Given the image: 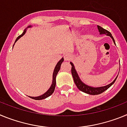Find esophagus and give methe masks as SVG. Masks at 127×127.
Returning <instances> with one entry per match:
<instances>
[{
	"mask_svg": "<svg viewBox=\"0 0 127 127\" xmlns=\"http://www.w3.org/2000/svg\"><path fill=\"white\" fill-rule=\"evenodd\" d=\"M72 57L70 55H69V54H67V55H65L64 56V60L65 61H69V60L71 59Z\"/></svg>",
	"mask_w": 127,
	"mask_h": 127,
	"instance_id": "34e87169",
	"label": "esophagus"
}]
</instances>
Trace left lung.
Here are the masks:
<instances>
[{
    "mask_svg": "<svg viewBox=\"0 0 127 127\" xmlns=\"http://www.w3.org/2000/svg\"><path fill=\"white\" fill-rule=\"evenodd\" d=\"M97 29L98 30V32H100V34H105L106 35H108V36H110L113 39V42L115 44V41H114V38L112 36L111 33H110L109 31H107V30L103 29L102 27H101L100 26L97 25ZM70 65H72L71 68V73L72 75V77H73L74 81L75 84H76V86L77 87V88L81 90L83 92H85L86 94H88L89 95H98V94H100L102 93H103L104 92H105L106 90L108 89L110 86L113 85L114 84V83L115 82L116 79H117L118 76H116V77L114 79V80L113 81L112 83H111L109 85H106V86H100V87H92V86H90L86 85V84H85L79 78V76L77 74V72H76V69H75V67L74 64L72 62H70Z\"/></svg>",
    "mask_w": 127,
    "mask_h": 127,
    "instance_id": "left-lung-1",
    "label": "left lung"
}]
</instances>
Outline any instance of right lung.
Listing matches in <instances>:
<instances>
[{
	"label": "right lung",
	"instance_id": "1",
	"mask_svg": "<svg viewBox=\"0 0 127 127\" xmlns=\"http://www.w3.org/2000/svg\"><path fill=\"white\" fill-rule=\"evenodd\" d=\"M30 27H32V26L29 25L27 28H30ZM27 28H26V29H25L24 31H23V32L22 33V35H19V36L18 37L17 39H16L15 42H16V41H17L18 40V39H20V37H21L23 36V35L25 33L26 31H27ZM13 46H14V45H13ZM63 62H64V58H62L61 60H60V61L57 63V65H56L55 67V69H54V71H53V74L52 84H51V86H50V88H49V90L47 91L46 92L44 93L43 95H40V96H38V97H30V96H29V97H30L31 98H33V99H35V100H42V99H44V98L48 97L49 96H50V95H51V94H52L54 92V91H55V86H56V76H57V74H58V71L60 70V66H61L62 63Z\"/></svg>",
	"mask_w": 127,
	"mask_h": 127
}]
</instances>
